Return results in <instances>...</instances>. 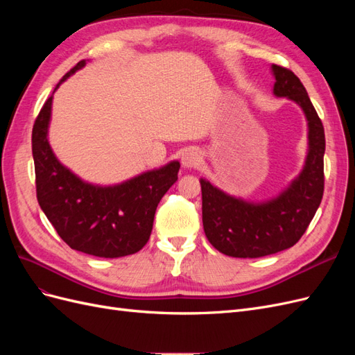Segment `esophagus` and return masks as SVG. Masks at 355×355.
I'll list each match as a JSON object with an SVG mask.
<instances>
[{
	"label": "esophagus",
	"instance_id": "1",
	"mask_svg": "<svg viewBox=\"0 0 355 355\" xmlns=\"http://www.w3.org/2000/svg\"><path fill=\"white\" fill-rule=\"evenodd\" d=\"M201 163V155L196 151V149H189L184 155H182V164L184 167H196Z\"/></svg>",
	"mask_w": 355,
	"mask_h": 355
}]
</instances>
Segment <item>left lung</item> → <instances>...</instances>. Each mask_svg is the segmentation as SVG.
Returning a JSON list of instances; mask_svg holds the SVG:
<instances>
[{
    "mask_svg": "<svg viewBox=\"0 0 355 355\" xmlns=\"http://www.w3.org/2000/svg\"><path fill=\"white\" fill-rule=\"evenodd\" d=\"M274 94L286 96L304 110L309 151L305 167L277 198L253 204L234 198L200 179L202 227L214 249L232 257H262L295 245L313 220L324 192V127L304 84L280 65H272Z\"/></svg>",
    "mask_w": 355,
    "mask_h": 355,
    "instance_id": "left-lung-1",
    "label": "left lung"
}]
</instances>
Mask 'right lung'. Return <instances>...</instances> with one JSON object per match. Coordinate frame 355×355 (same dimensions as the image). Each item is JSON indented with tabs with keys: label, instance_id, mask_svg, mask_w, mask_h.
<instances>
[{
	"label": "right lung",
	"instance_id": "obj_1",
	"mask_svg": "<svg viewBox=\"0 0 355 355\" xmlns=\"http://www.w3.org/2000/svg\"><path fill=\"white\" fill-rule=\"evenodd\" d=\"M84 65L85 60L78 62L59 84ZM51 101L53 96L42 105L32 128L40 207L59 237L73 250L98 257H121L139 252L151 235L159 200L178 180L180 164L171 161L115 187L85 184L59 163L49 145Z\"/></svg>",
	"mask_w": 355,
	"mask_h": 355
}]
</instances>
